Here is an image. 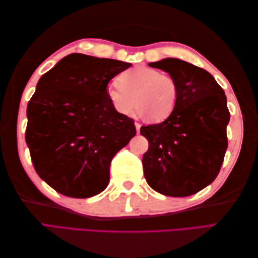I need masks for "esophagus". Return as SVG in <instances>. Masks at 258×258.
I'll return each instance as SVG.
<instances>
[{
  "label": "esophagus",
  "instance_id": "34e87169",
  "mask_svg": "<svg viewBox=\"0 0 258 258\" xmlns=\"http://www.w3.org/2000/svg\"><path fill=\"white\" fill-rule=\"evenodd\" d=\"M135 127H136V132L140 133V128H141V124L140 123H135Z\"/></svg>",
  "mask_w": 258,
  "mask_h": 258
}]
</instances>
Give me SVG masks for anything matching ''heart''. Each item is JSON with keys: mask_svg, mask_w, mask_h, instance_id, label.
<instances>
[{"mask_svg": "<svg viewBox=\"0 0 258 258\" xmlns=\"http://www.w3.org/2000/svg\"><path fill=\"white\" fill-rule=\"evenodd\" d=\"M119 85H109L106 96L113 108L122 116L140 113L161 122L171 116L177 105L179 87L172 75L151 68H134L118 76Z\"/></svg>", "mask_w": 258, "mask_h": 258, "instance_id": "b5f03b06", "label": "heart"}]
</instances>
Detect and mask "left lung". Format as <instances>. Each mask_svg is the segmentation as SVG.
Wrapping results in <instances>:
<instances>
[{
	"mask_svg": "<svg viewBox=\"0 0 258 258\" xmlns=\"http://www.w3.org/2000/svg\"><path fill=\"white\" fill-rule=\"evenodd\" d=\"M149 65L176 80L179 97L164 122L141 127L149 141L142 160L145 179L163 195L196 194L216 178L225 156L226 95L207 71L182 59L164 58Z\"/></svg>",
	"mask_w": 258,
	"mask_h": 258,
	"instance_id": "1",
	"label": "left lung"
}]
</instances>
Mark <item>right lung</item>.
Returning a JSON list of instances; mask_svg holds the SVG:
<instances>
[{
    "label": "right lung",
    "mask_w": 258,
    "mask_h": 258,
    "mask_svg": "<svg viewBox=\"0 0 258 258\" xmlns=\"http://www.w3.org/2000/svg\"><path fill=\"white\" fill-rule=\"evenodd\" d=\"M130 67L73 53L38 81L25 141L38 176L58 193L87 199L106 188L112 158L136 134L106 96L108 82Z\"/></svg>",
    "instance_id": "right-lung-1"
}]
</instances>
